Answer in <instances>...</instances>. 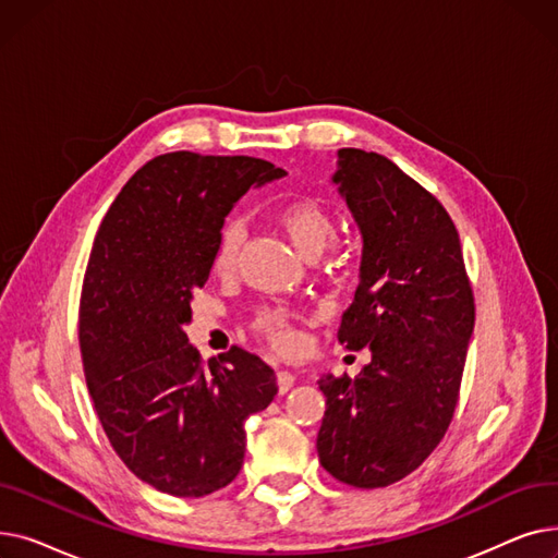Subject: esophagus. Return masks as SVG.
<instances>
[{"mask_svg": "<svg viewBox=\"0 0 558 558\" xmlns=\"http://www.w3.org/2000/svg\"><path fill=\"white\" fill-rule=\"evenodd\" d=\"M294 383H296L294 373L278 371V389H280V393H287L291 387H294Z\"/></svg>", "mask_w": 558, "mask_h": 558, "instance_id": "esophagus-1", "label": "esophagus"}]
</instances>
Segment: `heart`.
I'll return each instance as SVG.
<instances>
[{
	"label": "heart",
	"mask_w": 558,
	"mask_h": 558,
	"mask_svg": "<svg viewBox=\"0 0 558 558\" xmlns=\"http://www.w3.org/2000/svg\"><path fill=\"white\" fill-rule=\"evenodd\" d=\"M278 226L284 230L289 242L305 257H318L337 238V219L326 203L318 198H294L280 205L276 213ZM246 238L240 219H228L219 232L213 267L217 274L228 276L238 267V257ZM253 326L267 337L276 348L291 350L296 345V332L282 310L264 307L257 312Z\"/></svg>",
	"instance_id": "b5f03b06"
}]
</instances>
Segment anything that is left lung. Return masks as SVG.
<instances>
[{
	"label": "left lung",
	"mask_w": 558,
	"mask_h": 558,
	"mask_svg": "<svg viewBox=\"0 0 558 558\" xmlns=\"http://www.w3.org/2000/svg\"><path fill=\"white\" fill-rule=\"evenodd\" d=\"M335 183L362 238L355 301L337 332L371 348L350 379L324 375L316 450L326 471L355 488L400 482L434 452L459 402L475 296L448 210L389 158L339 149Z\"/></svg>",
	"instance_id": "left-lung-1"
}]
</instances>
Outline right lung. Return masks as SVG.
Wrapping results in <instances>:
<instances>
[{
    "label": "right lung",
    "instance_id": "obj_1",
    "mask_svg": "<svg viewBox=\"0 0 558 558\" xmlns=\"http://www.w3.org/2000/svg\"><path fill=\"white\" fill-rule=\"evenodd\" d=\"M280 175L251 156H156L99 226L78 307L85 383L114 452L162 493L228 486L244 463L246 418L278 393L274 368L240 345L205 366L183 326L226 215Z\"/></svg>",
    "mask_w": 558,
    "mask_h": 558
}]
</instances>
